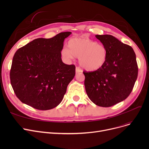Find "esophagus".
Segmentation results:
<instances>
[{"label": "esophagus", "instance_id": "34e87169", "mask_svg": "<svg viewBox=\"0 0 149 149\" xmlns=\"http://www.w3.org/2000/svg\"><path fill=\"white\" fill-rule=\"evenodd\" d=\"M75 72H76V73H79V72H81V70L79 68L76 67V68H75Z\"/></svg>", "mask_w": 149, "mask_h": 149}]
</instances>
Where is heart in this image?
Listing matches in <instances>:
<instances>
[{"label":"heart","mask_w":149,"mask_h":149,"mask_svg":"<svg viewBox=\"0 0 149 149\" xmlns=\"http://www.w3.org/2000/svg\"><path fill=\"white\" fill-rule=\"evenodd\" d=\"M68 47L61 50L62 56L68 60L79 57L80 65L88 71H95L106 63V47L89 38H73L68 42Z\"/></svg>","instance_id":"obj_1"}]
</instances>
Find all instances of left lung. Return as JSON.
<instances>
[{"mask_svg": "<svg viewBox=\"0 0 149 149\" xmlns=\"http://www.w3.org/2000/svg\"><path fill=\"white\" fill-rule=\"evenodd\" d=\"M107 49V59L100 69L84 71L89 99L101 107H111L130 95L138 77L136 55L132 47L111 35H96Z\"/></svg>", "mask_w": 149, "mask_h": 149, "instance_id": "left-lung-1", "label": "left lung"}]
</instances>
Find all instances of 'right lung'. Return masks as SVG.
Masks as SVG:
<instances>
[{
  "instance_id": "right-lung-1",
  "label": "right lung",
  "mask_w": 149,
  "mask_h": 149,
  "mask_svg": "<svg viewBox=\"0 0 149 149\" xmlns=\"http://www.w3.org/2000/svg\"><path fill=\"white\" fill-rule=\"evenodd\" d=\"M70 34L63 32L50 38H36L15 52L10 81L23 103L46 111L61 102L75 74V65L65 64L61 58L63 42Z\"/></svg>"
}]
</instances>
